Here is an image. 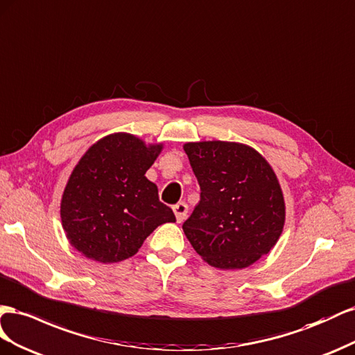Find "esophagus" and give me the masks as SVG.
I'll return each mask as SVG.
<instances>
[{
    "mask_svg": "<svg viewBox=\"0 0 355 355\" xmlns=\"http://www.w3.org/2000/svg\"><path fill=\"white\" fill-rule=\"evenodd\" d=\"M172 209H174V214H175V218H177L178 223L186 220L187 212H189V207H187L186 202H178L177 205L172 207Z\"/></svg>",
    "mask_w": 355,
    "mask_h": 355,
    "instance_id": "1",
    "label": "esophagus"
}]
</instances>
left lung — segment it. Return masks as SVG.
I'll return each instance as SVG.
<instances>
[{
    "mask_svg": "<svg viewBox=\"0 0 355 355\" xmlns=\"http://www.w3.org/2000/svg\"><path fill=\"white\" fill-rule=\"evenodd\" d=\"M200 200L183 230L191 247L217 269H244L275 247L286 202L268 160L247 144L186 143Z\"/></svg>",
    "mask_w": 355,
    "mask_h": 355,
    "instance_id": "obj_1",
    "label": "left lung"
}]
</instances>
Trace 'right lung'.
Returning a JSON list of instances; mask_svg holds the SVG:
<instances>
[{
  "instance_id": "right-lung-1",
  "label": "right lung",
  "mask_w": 355,
  "mask_h": 355,
  "mask_svg": "<svg viewBox=\"0 0 355 355\" xmlns=\"http://www.w3.org/2000/svg\"><path fill=\"white\" fill-rule=\"evenodd\" d=\"M162 148L117 132L96 141L78 160L60 200V220L69 244L85 257L129 259L157 226L175 221L146 177Z\"/></svg>"
}]
</instances>
